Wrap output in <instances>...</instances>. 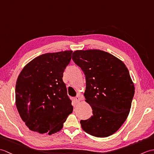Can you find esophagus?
I'll return each instance as SVG.
<instances>
[{"mask_svg": "<svg viewBox=\"0 0 154 154\" xmlns=\"http://www.w3.org/2000/svg\"><path fill=\"white\" fill-rule=\"evenodd\" d=\"M75 100H76L77 102H79V101L81 100V97H79V95H77L75 97Z\"/></svg>", "mask_w": 154, "mask_h": 154, "instance_id": "obj_1", "label": "esophagus"}]
</instances>
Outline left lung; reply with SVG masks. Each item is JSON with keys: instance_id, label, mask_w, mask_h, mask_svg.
Returning a JSON list of instances; mask_svg holds the SVG:
<instances>
[{"instance_id": "left-lung-1", "label": "left lung", "mask_w": 154, "mask_h": 154, "mask_svg": "<svg viewBox=\"0 0 154 154\" xmlns=\"http://www.w3.org/2000/svg\"><path fill=\"white\" fill-rule=\"evenodd\" d=\"M72 60L85 75V101L93 115L80 121L85 132L95 137L112 135L128 116L134 94L128 69L119 58L100 50H77Z\"/></svg>"}]
</instances>
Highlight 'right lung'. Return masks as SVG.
Masks as SVG:
<instances>
[{
	"label": "right lung",
	"mask_w": 154,
	"mask_h": 154,
	"mask_svg": "<svg viewBox=\"0 0 154 154\" xmlns=\"http://www.w3.org/2000/svg\"><path fill=\"white\" fill-rule=\"evenodd\" d=\"M73 51L47 53L25 65L16 84V105L32 131L51 135L63 128L73 112L63 83L65 69Z\"/></svg>",
	"instance_id": "right-lung-1"
}]
</instances>
